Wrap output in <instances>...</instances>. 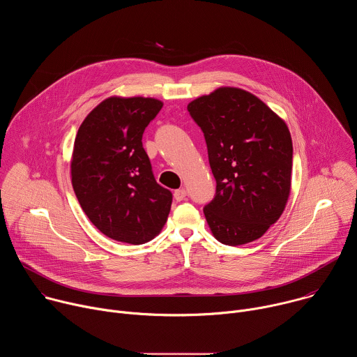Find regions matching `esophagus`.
Returning <instances> with one entry per match:
<instances>
[{
  "mask_svg": "<svg viewBox=\"0 0 357 357\" xmlns=\"http://www.w3.org/2000/svg\"><path fill=\"white\" fill-rule=\"evenodd\" d=\"M185 196H186V190H185L183 188H181V189H176V190L174 192V197H175V200H176V202H181V200H183V199H185Z\"/></svg>",
  "mask_w": 357,
  "mask_h": 357,
  "instance_id": "obj_1",
  "label": "esophagus"
}]
</instances>
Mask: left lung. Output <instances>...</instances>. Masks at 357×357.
<instances>
[{
  "label": "left lung",
  "mask_w": 357,
  "mask_h": 357,
  "mask_svg": "<svg viewBox=\"0 0 357 357\" xmlns=\"http://www.w3.org/2000/svg\"><path fill=\"white\" fill-rule=\"evenodd\" d=\"M205 134L216 196L203 209L215 238L241 245L282 215L291 192L292 139L285 121L238 87H219L188 105Z\"/></svg>",
  "instance_id": "8db88e82"
}]
</instances>
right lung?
<instances>
[{
  "label": "right lung",
  "instance_id": "1",
  "mask_svg": "<svg viewBox=\"0 0 357 357\" xmlns=\"http://www.w3.org/2000/svg\"><path fill=\"white\" fill-rule=\"evenodd\" d=\"M162 109L152 97L112 96L96 106L75 138L72 185L89 220L107 237L144 244L167 223L172 193L157 183L142 134Z\"/></svg>",
  "mask_w": 357,
  "mask_h": 357
}]
</instances>
